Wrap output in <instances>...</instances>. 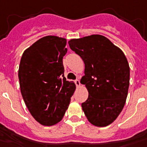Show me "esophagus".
I'll return each mask as SVG.
<instances>
[{
    "instance_id": "1",
    "label": "esophagus",
    "mask_w": 147,
    "mask_h": 147,
    "mask_svg": "<svg viewBox=\"0 0 147 147\" xmlns=\"http://www.w3.org/2000/svg\"><path fill=\"white\" fill-rule=\"evenodd\" d=\"M75 83H76V85L77 87H79V86H80V81H79L78 79H76V80H75Z\"/></svg>"
}]
</instances>
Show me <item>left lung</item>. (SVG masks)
Instances as JSON below:
<instances>
[{"label": "left lung", "instance_id": "left-lung-1", "mask_svg": "<svg viewBox=\"0 0 147 147\" xmlns=\"http://www.w3.org/2000/svg\"><path fill=\"white\" fill-rule=\"evenodd\" d=\"M69 45L85 63L81 83L86 85L88 97L82 103L84 113L94 126H108L116 120L126 103L129 86L126 56L100 34L71 39Z\"/></svg>", "mask_w": 147, "mask_h": 147}]
</instances>
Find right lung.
Returning <instances> with one entry per match:
<instances>
[{"instance_id": "add662e5", "label": "right lung", "mask_w": 147, "mask_h": 147, "mask_svg": "<svg viewBox=\"0 0 147 147\" xmlns=\"http://www.w3.org/2000/svg\"><path fill=\"white\" fill-rule=\"evenodd\" d=\"M66 39L41 38L22 55L18 70L21 92L34 119L43 126L61 120L76 90L73 82L64 77Z\"/></svg>"}]
</instances>
